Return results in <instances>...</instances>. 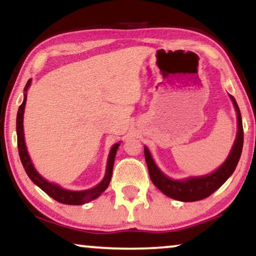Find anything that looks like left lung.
<instances>
[{"mask_svg":"<svg viewBox=\"0 0 256 256\" xmlns=\"http://www.w3.org/2000/svg\"><path fill=\"white\" fill-rule=\"evenodd\" d=\"M230 98H232L237 113V128L238 130H237L235 143H234L229 156H228L226 162L214 173L205 175V176L188 178L186 180H172L160 170L154 162L148 148H144V156H146L150 178L163 194L169 196V198L180 200V202H196V200L205 199L210 196L214 190L220 188L222 184L229 178L230 175L234 173L238 160L241 158L243 148V126L241 112L237 106L235 98L230 95Z\"/></svg>","mask_w":256,"mask_h":256,"instance_id":"obj_1","label":"left lung"}]
</instances>
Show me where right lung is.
Here are the masks:
<instances>
[{"label":"right lung","instance_id":"1","mask_svg":"<svg viewBox=\"0 0 256 256\" xmlns=\"http://www.w3.org/2000/svg\"><path fill=\"white\" fill-rule=\"evenodd\" d=\"M30 86V80L27 81L26 87H24V98L22 104H20L19 110H18L16 116V134H18V149H19V155L21 163H22L24 172L30 180L34 182L36 186L40 187L46 194H48L51 198L57 200L58 202L66 205H82L86 202H90V200L96 199L101 193L104 192V190L108 187L110 178H112V172H113V164H114V158L116 150H118L119 144L116 143L112 146L110 149V155H108V161H107V168H106V174H104V180L96 186L93 187L90 190H68L62 188L56 184L48 182V180H45L44 178L40 175L38 172L36 170L34 166H33L32 161H30L28 152H27L26 144H24V106H26V92L28 90V87Z\"/></svg>","mask_w":256,"mask_h":256}]
</instances>
